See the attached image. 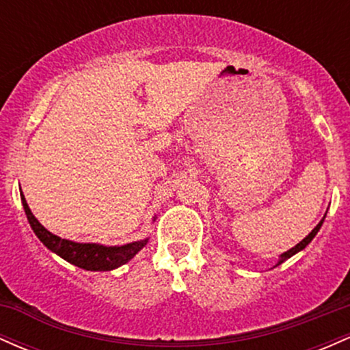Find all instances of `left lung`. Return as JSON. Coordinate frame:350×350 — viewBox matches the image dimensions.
Returning <instances> with one entry per match:
<instances>
[{"label":"left lung","instance_id":"8db88e82","mask_svg":"<svg viewBox=\"0 0 350 350\" xmlns=\"http://www.w3.org/2000/svg\"><path fill=\"white\" fill-rule=\"evenodd\" d=\"M324 217H326V215H324ZM323 220H324V219H323ZM323 220H321V222L317 224V226H316L314 228H312V232H311V234H309V235L306 237V239H303V240H301V242H299L298 245H296V247H293V248H290V250H288V252H284L283 255H281V260H280V262H278V265L283 263L284 260H288V258H290V256L295 255V253H298L299 250H303V248L306 247V245H308L309 242H311L312 239H314V235L317 234V232H319L321 226H323Z\"/></svg>","mask_w":350,"mask_h":350}]
</instances>
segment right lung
Listing matches in <instances>:
<instances>
[{
  "label": "right lung",
  "instance_id": "right-lung-1",
  "mask_svg": "<svg viewBox=\"0 0 350 350\" xmlns=\"http://www.w3.org/2000/svg\"><path fill=\"white\" fill-rule=\"evenodd\" d=\"M21 200L24 206V212H26L27 220H29L31 227H33L34 234L38 239L46 245L49 250L57 253L64 260L75 265V267L83 268V270L90 271H108L118 268L130 262L131 258L146 245L148 240H139V242H133L123 245V247H103V245L97 243H75L70 240L60 239V237L51 234L46 230L38 219L33 215L31 208L27 207L26 199H24L21 192Z\"/></svg>",
  "mask_w": 350,
  "mask_h": 350
}]
</instances>
